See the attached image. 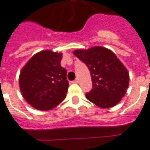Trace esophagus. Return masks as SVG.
Here are the masks:
<instances>
[{"label": "esophagus", "instance_id": "34e87169", "mask_svg": "<svg viewBox=\"0 0 150 150\" xmlns=\"http://www.w3.org/2000/svg\"><path fill=\"white\" fill-rule=\"evenodd\" d=\"M79 79H76L73 81V83H79Z\"/></svg>", "mask_w": 150, "mask_h": 150}]
</instances>
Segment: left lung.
<instances>
[{
  "instance_id": "left-lung-1",
  "label": "left lung",
  "mask_w": 150,
  "mask_h": 150,
  "mask_svg": "<svg viewBox=\"0 0 150 150\" xmlns=\"http://www.w3.org/2000/svg\"><path fill=\"white\" fill-rule=\"evenodd\" d=\"M73 54L90 69L93 88L86 98L102 108L116 105L129 85L128 71L116 55L101 46L75 50Z\"/></svg>"
}]
</instances>
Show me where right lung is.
<instances>
[{
    "mask_svg": "<svg viewBox=\"0 0 150 150\" xmlns=\"http://www.w3.org/2000/svg\"><path fill=\"white\" fill-rule=\"evenodd\" d=\"M62 53L43 50L34 54L22 68L19 88L22 96L38 110L55 108L66 98L67 71L61 67Z\"/></svg>",
    "mask_w": 150,
    "mask_h": 150,
    "instance_id": "right-lung-1",
    "label": "right lung"
}]
</instances>
